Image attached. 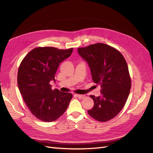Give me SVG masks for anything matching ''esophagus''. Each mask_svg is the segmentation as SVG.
Masks as SVG:
<instances>
[{
    "label": "esophagus",
    "mask_w": 153,
    "mask_h": 153,
    "mask_svg": "<svg viewBox=\"0 0 153 153\" xmlns=\"http://www.w3.org/2000/svg\"><path fill=\"white\" fill-rule=\"evenodd\" d=\"M75 96H76V98H79V99H80V100L84 99V98H85V95H81V94H75Z\"/></svg>",
    "instance_id": "obj_1"
}]
</instances>
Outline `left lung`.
I'll list each match as a JSON object with an SVG mask.
<instances>
[{
  "label": "left lung",
  "instance_id": "8db88e82",
  "mask_svg": "<svg viewBox=\"0 0 153 153\" xmlns=\"http://www.w3.org/2000/svg\"><path fill=\"white\" fill-rule=\"evenodd\" d=\"M78 53L89 66L92 80L101 86V96L91 95L94 106L87 112L101 122L113 119L121 112L131 89L126 60L114 48L103 43L78 48Z\"/></svg>",
  "mask_w": 153,
  "mask_h": 153
}]
</instances>
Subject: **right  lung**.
Here are the masks:
<instances>
[{"instance_id": "add662e5", "label": "right lung", "mask_w": 153, "mask_h": 153, "mask_svg": "<svg viewBox=\"0 0 153 153\" xmlns=\"http://www.w3.org/2000/svg\"><path fill=\"white\" fill-rule=\"evenodd\" d=\"M73 48L59 50L38 47L23 59L18 69V88L31 113L41 121L52 122L66 110L72 98L69 92L52 89L59 64L71 55Z\"/></svg>"}]
</instances>
